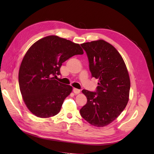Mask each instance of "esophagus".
Masks as SVG:
<instances>
[{"instance_id":"esophagus-1","label":"esophagus","mask_w":154,"mask_h":154,"mask_svg":"<svg viewBox=\"0 0 154 154\" xmlns=\"http://www.w3.org/2000/svg\"><path fill=\"white\" fill-rule=\"evenodd\" d=\"M73 92H74V94H79V93L80 92V90L78 89V88H73Z\"/></svg>"}]
</instances>
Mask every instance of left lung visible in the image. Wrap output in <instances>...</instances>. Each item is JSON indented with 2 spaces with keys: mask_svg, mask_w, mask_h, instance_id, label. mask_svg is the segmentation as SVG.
<instances>
[{
  "mask_svg": "<svg viewBox=\"0 0 154 154\" xmlns=\"http://www.w3.org/2000/svg\"><path fill=\"white\" fill-rule=\"evenodd\" d=\"M81 46L87 55L92 77L99 82L96 92L82 91L87 102L80 112L90 124L105 127L117 118L127 105L130 88L127 69L118 51L103 40Z\"/></svg>",
  "mask_w": 154,
  "mask_h": 154,
  "instance_id": "left-lung-1",
  "label": "left lung"
}]
</instances>
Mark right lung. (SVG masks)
Returning <instances> with one entry per match:
<instances>
[{"mask_svg":"<svg viewBox=\"0 0 154 154\" xmlns=\"http://www.w3.org/2000/svg\"><path fill=\"white\" fill-rule=\"evenodd\" d=\"M83 54L80 45L57 36L44 37L32 45L18 72L23 100L31 113L46 118L59 112L72 87L54 80V77L60 75L62 63Z\"/></svg>","mask_w":154,"mask_h":154,"instance_id":"obj_1","label":"right lung"}]
</instances>
